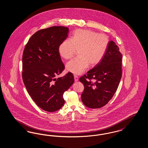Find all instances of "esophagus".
Here are the masks:
<instances>
[{"instance_id": "34e87169", "label": "esophagus", "mask_w": 148, "mask_h": 148, "mask_svg": "<svg viewBox=\"0 0 148 148\" xmlns=\"http://www.w3.org/2000/svg\"><path fill=\"white\" fill-rule=\"evenodd\" d=\"M74 80H75V82H77L79 80V77H78L76 75H74Z\"/></svg>"}]
</instances>
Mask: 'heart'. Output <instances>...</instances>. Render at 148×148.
<instances>
[{
  "label": "heart",
  "mask_w": 148,
  "mask_h": 148,
  "mask_svg": "<svg viewBox=\"0 0 148 148\" xmlns=\"http://www.w3.org/2000/svg\"><path fill=\"white\" fill-rule=\"evenodd\" d=\"M109 44V38L103 34H97L90 30L79 29L74 32L71 39H66L59 46L58 51L62 57L71 59L76 51L77 56L66 65L67 71L80 74L89 65L94 66L102 59Z\"/></svg>",
  "instance_id": "obj_1"
}]
</instances>
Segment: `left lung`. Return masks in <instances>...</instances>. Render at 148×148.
I'll return each instance as SVG.
<instances>
[{
    "mask_svg": "<svg viewBox=\"0 0 148 148\" xmlns=\"http://www.w3.org/2000/svg\"><path fill=\"white\" fill-rule=\"evenodd\" d=\"M122 57L115 42H109L100 62L79 79L84 85L82 101L85 106L99 108L112 98L122 77Z\"/></svg>",
    "mask_w": 148,
    "mask_h": 148,
    "instance_id": "left-lung-1",
    "label": "left lung"
}]
</instances>
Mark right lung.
Returning <instances> with one entry per match:
<instances>
[{"mask_svg":"<svg viewBox=\"0 0 148 148\" xmlns=\"http://www.w3.org/2000/svg\"><path fill=\"white\" fill-rule=\"evenodd\" d=\"M68 32L64 26L39 30L24 48L22 77L25 86L36 104L47 112L56 111L64 105V92L74 82L71 72L56 78L64 69L58 48Z\"/></svg>","mask_w":148,"mask_h":148,"instance_id":"obj_1","label":"right lung"}]
</instances>
